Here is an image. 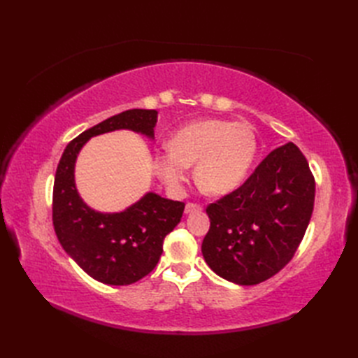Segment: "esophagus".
I'll return each instance as SVG.
<instances>
[{"mask_svg":"<svg viewBox=\"0 0 358 358\" xmlns=\"http://www.w3.org/2000/svg\"><path fill=\"white\" fill-rule=\"evenodd\" d=\"M203 209L201 204H194V203H188L185 206V213L189 215V213H194V212H200Z\"/></svg>","mask_w":358,"mask_h":358,"instance_id":"1","label":"esophagus"}]
</instances>
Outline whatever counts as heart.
Wrapping results in <instances>:
<instances>
[{
    "label": "heart",
    "instance_id": "heart-1",
    "mask_svg": "<svg viewBox=\"0 0 358 358\" xmlns=\"http://www.w3.org/2000/svg\"><path fill=\"white\" fill-rule=\"evenodd\" d=\"M257 155V136L246 122L203 117L176 129L169 148L157 154L159 179L178 189L196 164V179L212 196H224L241 185Z\"/></svg>",
    "mask_w": 358,
    "mask_h": 358
}]
</instances>
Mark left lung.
Listing matches in <instances>:
<instances>
[{"label":"left lung","instance_id":"left-lung-1","mask_svg":"<svg viewBox=\"0 0 358 358\" xmlns=\"http://www.w3.org/2000/svg\"><path fill=\"white\" fill-rule=\"evenodd\" d=\"M315 180L294 143L273 149L251 176L206 209L204 262L237 285H255L288 264L309 225Z\"/></svg>","mask_w":358,"mask_h":358}]
</instances>
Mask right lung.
<instances>
[{
	"mask_svg": "<svg viewBox=\"0 0 358 358\" xmlns=\"http://www.w3.org/2000/svg\"><path fill=\"white\" fill-rule=\"evenodd\" d=\"M157 110L133 109L115 115L67 145L53 183V227L61 246L99 282L129 285L155 268L164 237L180 222L185 204L148 191L121 212H100L80 197L76 161L90 138L129 129L155 140Z\"/></svg>",
	"mask_w": 358,
	"mask_h": 358,
	"instance_id": "add662e5",
	"label": "right lung"
}]
</instances>
